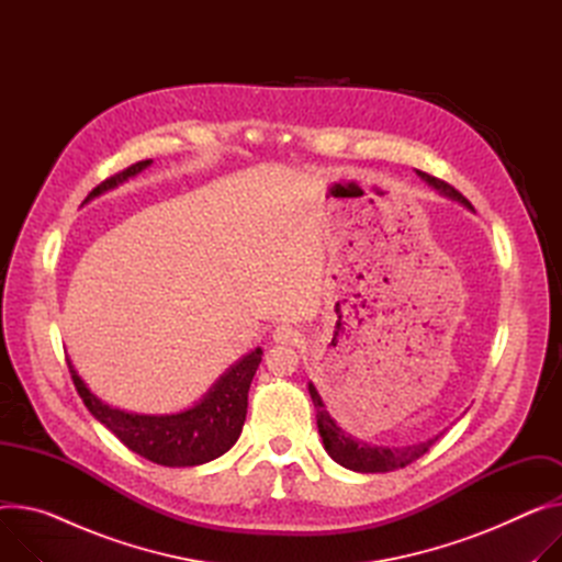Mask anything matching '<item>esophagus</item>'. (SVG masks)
I'll list each match as a JSON object with an SVG mask.
<instances>
[{
	"instance_id": "34e87169",
	"label": "esophagus",
	"mask_w": 562,
	"mask_h": 562,
	"mask_svg": "<svg viewBox=\"0 0 562 562\" xmlns=\"http://www.w3.org/2000/svg\"><path fill=\"white\" fill-rule=\"evenodd\" d=\"M299 337H301V333L292 324H279L274 328V341H279V344H296Z\"/></svg>"
}]
</instances>
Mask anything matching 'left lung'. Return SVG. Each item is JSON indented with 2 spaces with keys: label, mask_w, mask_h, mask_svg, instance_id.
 <instances>
[{
  "label": "left lung",
  "mask_w": 562,
  "mask_h": 562,
  "mask_svg": "<svg viewBox=\"0 0 562 562\" xmlns=\"http://www.w3.org/2000/svg\"><path fill=\"white\" fill-rule=\"evenodd\" d=\"M416 172H418L420 180H425L429 187H435L441 195H446L450 200H457L463 206L472 209L470 202L454 187H450L448 182H443V180H439L435 176H427V172H423V170H416ZM308 392H311L313 405L317 409V427H319V437H322V443H324L326 452L339 465L349 468V470H356V472H392V470L405 468L407 463H412L418 457H423L431 446H435V441H439V437L443 435V431H441V435H437L435 439H427L423 443L407 446V448L369 446V443L358 441L351 435H347V431H344L333 420V416L328 414V409H326V405H324V401H322L319 392L315 390L313 382H308Z\"/></svg>",
  "instance_id": "left-lung-1"
}]
</instances>
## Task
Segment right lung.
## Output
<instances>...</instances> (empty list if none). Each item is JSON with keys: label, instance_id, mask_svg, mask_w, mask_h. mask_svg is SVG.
Segmentation results:
<instances>
[{"label": "right lung", "instance_id": "right-lung-1", "mask_svg": "<svg viewBox=\"0 0 562 562\" xmlns=\"http://www.w3.org/2000/svg\"><path fill=\"white\" fill-rule=\"evenodd\" d=\"M150 164L153 159H144L127 166L125 170L101 182L88 198H85V202L116 189L119 184L135 178L137 172H142ZM261 349H254L251 353L243 356L213 382V386L200 398V403L178 414H133L110 407L88 390V384L80 380L69 358L67 364L71 380L76 384V392L82 398L85 407H88L92 416L101 420L127 450H133L159 465L187 468L218 459L238 441L247 414V392L258 364H261Z\"/></svg>", "mask_w": 562, "mask_h": 562}]
</instances>
